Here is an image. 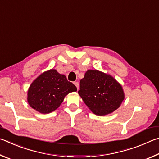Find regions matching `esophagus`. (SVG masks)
<instances>
[{"label": "esophagus", "mask_w": 159, "mask_h": 159, "mask_svg": "<svg viewBox=\"0 0 159 159\" xmlns=\"http://www.w3.org/2000/svg\"><path fill=\"white\" fill-rule=\"evenodd\" d=\"M74 84L76 86V87L77 88V89H79V87H80V84H79V82H74Z\"/></svg>", "instance_id": "1"}]
</instances>
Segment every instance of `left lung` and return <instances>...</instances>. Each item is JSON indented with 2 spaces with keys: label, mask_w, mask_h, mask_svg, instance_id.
<instances>
[{
  "label": "left lung",
  "mask_w": 159,
  "mask_h": 159,
  "mask_svg": "<svg viewBox=\"0 0 159 159\" xmlns=\"http://www.w3.org/2000/svg\"><path fill=\"white\" fill-rule=\"evenodd\" d=\"M78 93L97 115H106L120 106L124 99L121 86L109 75L89 70L80 80Z\"/></svg>",
  "instance_id": "1"
}]
</instances>
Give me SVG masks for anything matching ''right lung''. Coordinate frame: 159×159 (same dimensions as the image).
<instances>
[{"label": "right lung", "instance_id": "1", "mask_svg": "<svg viewBox=\"0 0 159 159\" xmlns=\"http://www.w3.org/2000/svg\"><path fill=\"white\" fill-rule=\"evenodd\" d=\"M76 91L65 75L52 69L40 75L30 86L28 102L38 112L48 114L59 107L67 94Z\"/></svg>", "mask_w": 159, "mask_h": 159}]
</instances>
